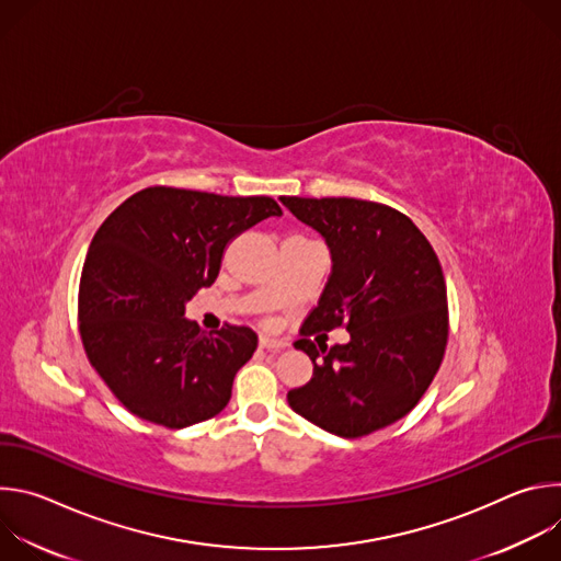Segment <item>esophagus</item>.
I'll use <instances>...</instances> for the list:
<instances>
[{"mask_svg":"<svg viewBox=\"0 0 561 561\" xmlns=\"http://www.w3.org/2000/svg\"><path fill=\"white\" fill-rule=\"evenodd\" d=\"M260 348H264V351H271V353H277V351L286 348V342H282V340H273V337H266V335H262V337H260Z\"/></svg>","mask_w":561,"mask_h":561,"instance_id":"1","label":"esophagus"}]
</instances>
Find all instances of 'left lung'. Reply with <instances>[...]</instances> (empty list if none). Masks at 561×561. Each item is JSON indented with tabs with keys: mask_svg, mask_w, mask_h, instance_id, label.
I'll return each instance as SVG.
<instances>
[{
	"mask_svg": "<svg viewBox=\"0 0 561 561\" xmlns=\"http://www.w3.org/2000/svg\"><path fill=\"white\" fill-rule=\"evenodd\" d=\"M282 204L322 232L333 253L327 288L295 342L310 357L312 377L288 390V404L333 435H370L409 415L442 366L448 342L442 264L411 217L386 204L353 197H282ZM333 328H346L352 342L329 350L316 333Z\"/></svg>",
	"mask_w": 561,
	"mask_h": 561,
	"instance_id": "obj_1",
	"label": "left lung"
}]
</instances>
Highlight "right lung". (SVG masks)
<instances>
[{"label": "right lung", "instance_id": "1", "mask_svg": "<svg viewBox=\"0 0 561 561\" xmlns=\"http://www.w3.org/2000/svg\"><path fill=\"white\" fill-rule=\"evenodd\" d=\"M271 215H282L273 197L150 186L98 228L79 279V337L133 415L175 431L224 411L257 335L234 324L206 335L184 308L217 279L230 239Z\"/></svg>", "mask_w": 561, "mask_h": 561}]
</instances>
